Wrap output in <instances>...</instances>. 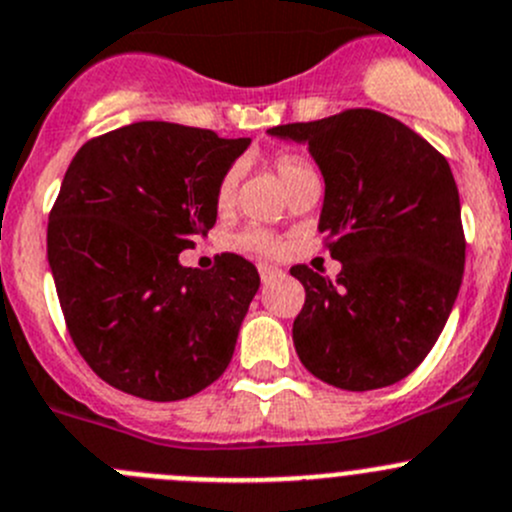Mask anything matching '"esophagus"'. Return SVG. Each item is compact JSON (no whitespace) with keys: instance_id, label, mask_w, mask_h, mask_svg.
<instances>
[{"instance_id":"esophagus-1","label":"esophagus","mask_w":512,"mask_h":512,"mask_svg":"<svg viewBox=\"0 0 512 512\" xmlns=\"http://www.w3.org/2000/svg\"><path fill=\"white\" fill-rule=\"evenodd\" d=\"M257 270H260V277H262V282H270L272 277H277L280 275V267H275V265H265V262H262L260 267H257Z\"/></svg>"}]
</instances>
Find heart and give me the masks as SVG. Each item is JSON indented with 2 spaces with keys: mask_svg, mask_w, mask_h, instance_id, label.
<instances>
[{
  "mask_svg": "<svg viewBox=\"0 0 512 512\" xmlns=\"http://www.w3.org/2000/svg\"><path fill=\"white\" fill-rule=\"evenodd\" d=\"M270 165L272 170H275L277 180H280L282 187L287 190V195H292L297 187L317 177L315 167H312L305 157L297 155V152H277V155H272ZM237 182H240V170H237V167H230V170L220 177V182H217L215 207L220 212H227L235 205ZM235 247L247 252H260V255H277V252L282 250L280 240H277L272 232L262 230V227H247V230L237 232Z\"/></svg>",
  "mask_w": 512,
  "mask_h": 512,
  "instance_id": "heart-1",
  "label": "heart"
}]
</instances>
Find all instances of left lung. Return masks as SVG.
<instances>
[{
	"instance_id": "obj_1",
	"label": "left lung",
	"mask_w": 512,
	"mask_h": 512,
	"mask_svg": "<svg viewBox=\"0 0 512 512\" xmlns=\"http://www.w3.org/2000/svg\"><path fill=\"white\" fill-rule=\"evenodd\" d=\"M307 142L325 177L322 242L335 280L290 267L305 287L292 325L297 357L327 385L377 390L433 350L458 297L465 232L448 160L408 124L375 109L272 127Z\"/></svg>"
}]
</instances>
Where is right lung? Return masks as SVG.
Returning a JSON list of instances; mask_svg holds the SVG:
<instances>
[{
	"mask_svg": "<svg viewBox=\"0 0 512 512\" xmlns=\"http://www.w3.org/2000/svg\"><path fill=\"white\" fill-rule=\"evenodd\" d=\"M250 140L135 122L79 147L49 212L47 257L69 337L127 395L172 403L227 370L260 287L250 260L182 267L217 220L215 187Z\"/></svg>",
	"mask_w": 512,
	"mask_h": 512,
	"instance_id": "right-lung-1",
	"label": "right lung"
}]
</instances>
